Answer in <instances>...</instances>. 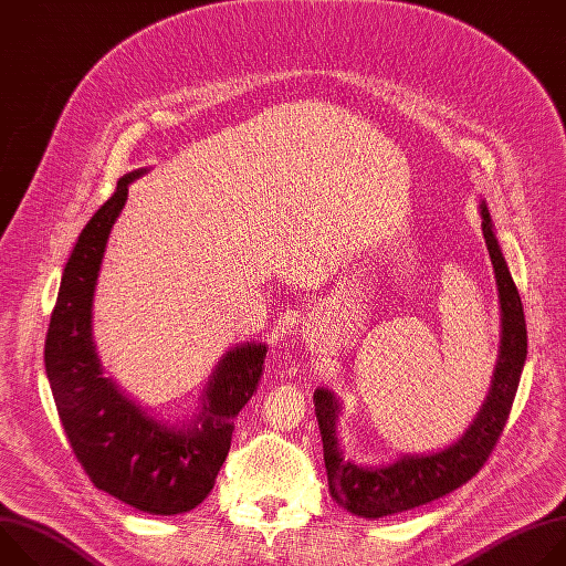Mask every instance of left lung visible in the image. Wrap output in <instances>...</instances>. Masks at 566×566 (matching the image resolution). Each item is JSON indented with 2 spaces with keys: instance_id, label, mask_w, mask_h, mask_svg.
Here are the masks:
<instances>
[{
  "instance_id": "1",
  "label": "left lung",
  "mask_w": 566,
  "mask_h": 566,
  "mask_svg": "<svg viewBox=\"0 0 566 566\" xmlns=\"http://www.w3.org/2000/svg\"><path fill=\"white\" fill-rule=\"evenodd\" d=\"M481 230L500 291L502 343L489 396L474 421L454 443L428 454H402L394 463L358 465L343 457L338 443L336 426L340 400L325 387H317L313 394L322 448H325L329 493L352 515L378 520L412 511L457 491L486 463L506 426L526 360V319L517 286L495 237L491 212L483 201Z\"/></svg>"
}]
</instances>
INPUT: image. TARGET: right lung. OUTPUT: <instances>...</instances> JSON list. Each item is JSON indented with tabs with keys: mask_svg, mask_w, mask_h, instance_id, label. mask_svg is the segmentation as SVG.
<instances>
[{
	"mask_svg": "<svg viewBox=\"0 0 566 566\" xmlns=\"http://www.w3.org/2000/svg\"><path fill=\"white\" fill-rule=\"evenodd\" d=\"M145 172L125 175L80 232L51 313L44 365L66 439L94 486L143 513L179 515L210 495L232 421L258 389L266 345L230 347L208 378L199 415L181 428L149 417L105 378L92 334L94 293L127 188Z\"/></svg>",
	"mask_w": 566,
	"mask_h": 566,
	"instance_id": "right-lung-1",
	"label": "right lung"
}]
</instances>
